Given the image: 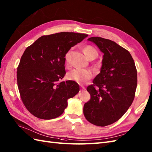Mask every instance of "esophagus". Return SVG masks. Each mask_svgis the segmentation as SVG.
Listing matches in <instances>:
<instances>
[{
    "mask_svg": "<svg viewBox=\"0 0 152 152\" xmlns=\"http://www.w3.org/2000/svg\"><path fill=\"white\" fill-rule=\"evenodd\" d=\"M80 88H81V91L85 90V88L83 86H80Z\"/></svg>",
    "mask_w": 152,
    "mask_h": 152,
    "instance_id": "obj_1",
    "label": "esophagus"
}]
</instances>
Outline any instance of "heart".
<instances>
[{"label":"heart","instance_id":"obj_1","mask_svg":"<svg viewBox=\"0 0 152 152\" xmlns=\"http://www.w3.org/2000/svg\"><path fill=\"white\" fill-rule=\"evenodd\" d=\"M84 53L86 56L90 58H95L98 56V52L95 48L91 45H87L84 48ZM70 53L71 51H68L65 55V62L66 64L68 66L69 64ZM93 72L90 69H80L76 68L73 69L72 71L68 73L67 79L69 80L74 81L79 84H84L86 83L93 77Z\"/></svg>","mask_w":152,"mask_h":152}]
</instances>
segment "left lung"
<instances>
[{"mask_svg": "<svg viewBox=\"0 0 152 152\" xmlns=\"http://www.w3.org/2000/svg\"><path fill=\"white\" fill-rule=\"evenodd\" d=\"M88 40L95 44L104 53L100 73L87 88L91 98L83 112L90 123L106 126L117 121L126 112L135 97L137 73L131 54L112 40L93 37Z\"/></svg>", "mask_w": 152, "mask_h": 152, "instance_id": "1", "label": "left lung"}]
</instances>
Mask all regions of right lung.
Returning a JSON list of instances; mask_svg holds the SVG:
<instances>
[{
    "mask_svg": "<svg viewBox=\"0 0 152 152\" xmlns=\"http://www.w3.org/2000/svg\"><path fill=\"white\" fill-rule=\"evenodd\" d=\"M88 36L73 32L44 35L24 51L17 68V84L23 104L36 117H59L68 99L79 93L76 82L59 80L66 74V53Z\"/></svg>",
    "mask_w": 152,
    "mask_h": 152,
    "instance_id": "add662e5",
    "label": "right lung"
}]
</instances>
